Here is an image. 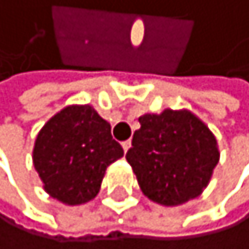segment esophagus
Instances as JSON below:
<instances>
[{"instance_id":"obj_1","label":"esophagus","mask_w":249,"mask_h":249,"mask_svg":"<svg viewBox=\"0 0 249 249\" xmlns=\"http://www.w3.org/2000/svg\"><path fill=\"white\" fill-rule=\"evenodd\" d=\"M121 145H123V150H124V152H128L129 148H131V141H124Z\"/></svg>"}]
</instances>
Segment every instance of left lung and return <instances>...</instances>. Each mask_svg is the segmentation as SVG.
<instances>
[{
  "instance_id": "1",
  "label": "left lung",
  "mask_w": 249,
  "mask_h": 249,
  "mask_svg": "<svg viewBox=\"0 0 249 249\" xmlns=\"http://www.w3.org/2000/svg\"><path fill=\"white\" fill-rule=\"evenodd\" d=\"M126 160L142 194L164 206L194 200L210 184L219 161L217 141L189 110H163L139 117Z\"/></svg>"
}]
</instances>
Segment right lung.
Masks as SVG:
<instances>
[{"mask_svg": "<svg viewBox=\"0 0 249 249\" xmlns=\"http://www.w3.org/2000/svg\"><path fill=\"white\" fill-rule=\"evenodd\" d=\"M123 157L107 123L91 105H69L38 132L33 164L53 198L75 206L101 190L108 164Z\"/></svg>", "mask_w": 249, "mask_h": 249, "instance_id": "right-lung-1", "label": "right lung"}]
</instances>
